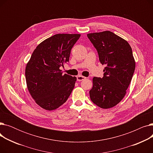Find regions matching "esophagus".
<instances>
[{
    "mask_svg": "<svg viewBox=\"0 0 153 153\" xmlns=\"http://www.w3.org/2000/svg\"><path fill=\"white\" fill-rule=\"evenodd\" d=\"M85 79H86V77H85L82 76H77V81H83V80H84Z\"/></svg>",
    "mask_w": 153,
    "mask_h": 153,
    "instance_id": "obj_1",
    "label": "esophagus"
}]
</instances>
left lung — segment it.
I'll use <instances>...</instances> for the list:
<instances>
[{
    "label": "left lung",
    "instance_id": "left-lung-1",
    "mask_svg": "<svg viewBox=\"0 0 153 153\" xmlns=\"http://www.w3.org/2000/svg\"><path fill=\"white\" fill-rule=\"evenodd\" d=\"M106 67L102 78L94 77L89 91L92 102L102 108H111L126 92L135 69L132 49L126 40L110 31L87 34Z\"/></svg>",
    "mask_w": 153,
    "mask_h": 153
}]
</instances>
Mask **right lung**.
Returning <instances> with one entry per match:
<instances>
[{"mask_svg":"<svg viewBox=\"0 0 153 153\" xmlns=\"http://www.w3.org/2000/svg\"><path fill=\"white\" fill-rule=\"evenodd\" d=\"M80 34H56L39 44L25 68L28 90L39 106L55 110L65 103L73 90L76 77L62 75L61 66L69 61Z\"/></svg>","mask_w":153,"mask_h":153,"instance_id":"1","label":"right lung"}]
</instances>
